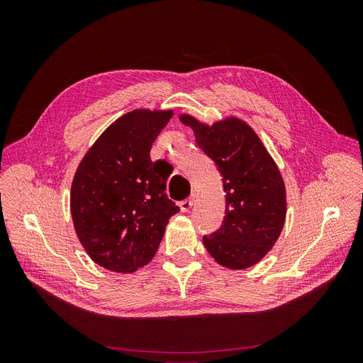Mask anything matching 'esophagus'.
Returning <instances> with one entry per match:
<instances>
[{"label":"esophagus","instance_id":"obj_1","mask_svg":"<svg viewBox=\"0 0 363 363\" xmlns=\"http://www.w3.org/2000/svg\"><path fill=\"white\" fill-rule=\"evenodd\" d=\"M194 201H195V195H192V196H189V199L180 201L182 212H189V208L194 206Z\"/></svg>","mask_w":363,"mask_h":363}]
</instances>
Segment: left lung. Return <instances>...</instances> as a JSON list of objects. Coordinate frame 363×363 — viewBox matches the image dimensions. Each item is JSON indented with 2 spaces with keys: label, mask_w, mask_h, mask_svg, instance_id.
<instances>
[{
  "label": "left lung",
  "mask_w": 363,
  "mask_h": 363,
  "mask_svg": "<svg viewBox=\"0 0 363 363\" xmlns=\"http://www.w3.org/2000/svg\"><path fill=\"white\" fill-rule=\"evenodd\" d=\"M180 121L223 177L225 216L216 232L203 236L219 265L245 269L256 265L279 239L286 218V189L276 162L247 123L225 118L207 125L191 115Z\"/></svg>",
  "instance_id": "1"
}]
</instances>
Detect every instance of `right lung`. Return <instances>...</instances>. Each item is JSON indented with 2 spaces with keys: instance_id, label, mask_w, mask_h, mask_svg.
Instances as JSON below:
<instances>
[{
  "instance_id": "1",
  "label": "right lung",
  "mask_w": 363,
  "mask_h": 363,
  "mask_svg": "<svg viewBox=\"0 0 363 363\" xmlns=\"http://www.w3.org/2000/svg\"><path fill=\"white\" fill-rule=\"evenodd\" d=\"M172 111L136 108L118 118L86 152L71 186L77 238L106 269L133 272L155 257L180 208L168 199L169 164L150 150Z\"/></svg>"
}]
</instances>
